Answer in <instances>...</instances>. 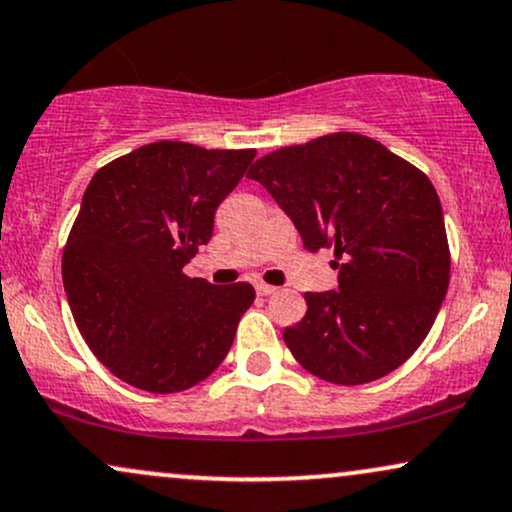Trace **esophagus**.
<instances>
[{
    "label": "esophagus",
    "instance_id": "34e87169",
    "mask_svg": "<svg viewBox=\"0 0 512 512\" xmlns=\"http://www.w3.org/2000/svg\"><path fill=\"white\" fill-rule=\"evenodd\" d=\"M255 291L260 295H272V293H276V288L269 286V283H255Z\"/></svg>",
    "mask_w": 512,
    "mask_h": 512
}]
</instances>
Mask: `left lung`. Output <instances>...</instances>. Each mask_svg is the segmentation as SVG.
Masks as SVG:
<instances>
[{
  "label": "left lung",
  "mask_w": 512,
  "mask_h": 512,
  "mask_svg": "<svg viewBox=\"0 0 512 512\" xmlns=\"http://www.w3.org/2000/svg\"><path fill=\"white\" fill-rule=\"evenodd\" d=\"M248 178L269 190L307 250L336 252V291L305 293V317L283 329L295 360L341 386L403 365L432 329L451 276L432 181L357 133L281 147Z\"/></svg>",
  "instance_id": "1"
}]
</instances>
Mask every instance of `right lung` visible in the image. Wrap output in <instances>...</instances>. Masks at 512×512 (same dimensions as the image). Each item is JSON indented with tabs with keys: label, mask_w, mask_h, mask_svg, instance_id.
<instances>
[{
	"label": "right lung",
	"mask_w": 512,
	"mask_h": 512,
	"mask_svg": "<svg viewBox=\"0 0 512 512\" xmlns=\"http://www.w3.org/2000/svg\"><path fill=\"white\" fill-rule=\"evenodd\" d=\"M255 150L150 143L92 176L64 250V288L92 353L150 393L207 379L229 353L250 283L214 286L183 267Z\"/></svg>",
	"instance_id": "add662e5"
}]
</instances>
